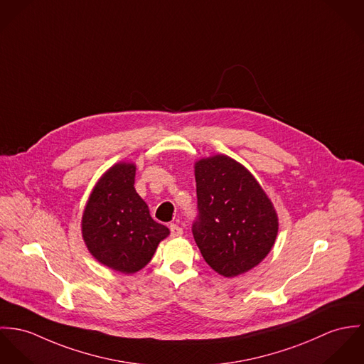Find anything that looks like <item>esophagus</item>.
<instances>
[{"mask_svg": "<svg viewBox=\"0 0 364 364\" xmlns=\"http://www.w3.org/2000/svg\"><path fill=\"white\" fill-rule=\"evenodd\" d=\"M170 235H171V237H178V236L183 235V229L178 225L171 223L170 225Z\"/></svg>", "mask_w": 364, "mask_h": 364, "instance_id": "34e87169", "label": "esophagus"}]
</instances>
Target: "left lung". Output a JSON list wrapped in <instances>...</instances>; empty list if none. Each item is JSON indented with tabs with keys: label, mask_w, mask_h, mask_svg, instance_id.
Here are the masks:
<instances>
[{
	"label": "left lung",
	"mask_w": 364,
	"mask_h": 364,
	"mask_svg": "<svg viewBox=\"0 0 364 364\" xmlns=\"http://www.w3.org/2000/svg\"><path fill=\"white\" fill-rule=\"evenodd\" d=\"M198 216L193 235L206 264L233 278L257 267L278 235V216L254 176L216 155L196 163Z\"/></svg>",
	"instance_id": "1"
}]
</instances>
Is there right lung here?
Masks as SVG:
<instances>
[{
  "mask_svg": "<svg viewBox=\"0 0 364 364\" xmlns=\"http://www.w3.org/2000/svg\"><path fill=\"white\" fill-rule=\"evenodd\" d=\"M135 164L110 167L95 186L82 215V237L103 265L122 274L142 269L168 229L155 222L135 191Z\"/></svg>",
  "mask_w": 364,
  "mask_h": 364,
  "instance_id": "add662e5",
  "label": "right lung"
}]
</instances>
